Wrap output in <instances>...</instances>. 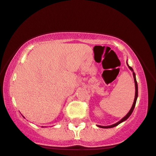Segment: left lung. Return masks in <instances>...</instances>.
<instances>
[{"label": "left lung", "mask_w": 156, "mask_h": 156, "mask_svg": "<svg viewBox=\"0 0 156 156\" xmlns=\"http://www.w3.org/2000/svg\"><path fill=\"white\" fill-rule=\"evenodd\" d=\"M127 66H128V64H127ZM128 67H129V68L130 69V70H132V71L133 72V73L134 80H135V100H134V102H133V106H132V108H131V109H130V110H129V112H128L127 115H126L125 117H123V118H122V119L121 120H120L119 122H117V123H116V124H114V125H110V126H98V127H101V128H112V127H116V126H117L118 125H119L120 123H122V122L125 121L126 119H128V117H129V116H130L131 114H132V113H133V110H134V109H135V104H136V101H137V95H138V88H137V80H136V78H135V73H134V71H133V69L130 66H128Z\"/></svg>", "instance_id": "8db88e82"}]
</instances>
